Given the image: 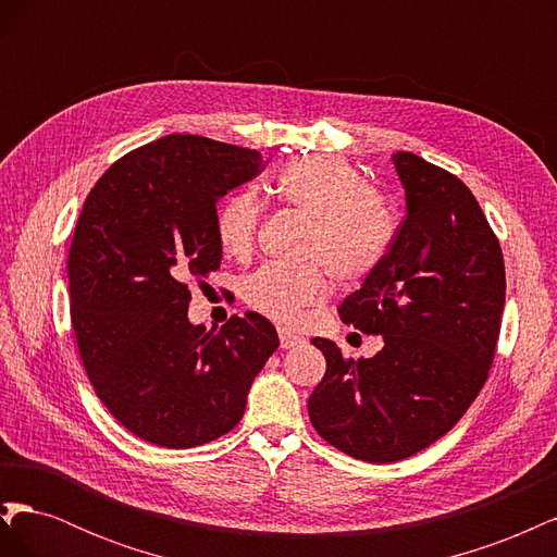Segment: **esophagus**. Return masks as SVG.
Instances as JSON below:
<instances>
[{
  "instance_id": "esophagus-1",
  "label": "esophagus",
  "mask_w": 557,
  "mask_h": 557,
  "mask_svg": "<svg viewBox=\"0 0 557 557\" xmlns=\"http://www.w3.org/2000/svg\"><path fill=\"white\" fill-rule=\"evenodd\" d=\"M278 339H281V348H295L299 344H305L299 334H293L288 330H278Z\"/></svg>"
}]
</instances>
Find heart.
Listing matches in <instances>:
<instances>
[{
  "mask_svg": "<svg viewBox=\"0 0 557 557\" xmlns=\"http://www.w3.org/2000/svg\"><path fill=\"white\" fill-rule=\"evenodd\" d=\"M274 195L311 215L299 264L267 262L248 274L242 295L250 309L281 325H295L307 309L330 295V274L360 283L385 260L395 237V215L387 199L369 188L364 176L336 156L290 160L272 181ZM262 205L252 193H234L218 211V244L232 258H248L256 246Z\"/></svg>",
  "mask_w": 557,
  "mask_h": 557,
  "instance_id": "b5f03b06",
  "label": "heart"
}]
</instances>
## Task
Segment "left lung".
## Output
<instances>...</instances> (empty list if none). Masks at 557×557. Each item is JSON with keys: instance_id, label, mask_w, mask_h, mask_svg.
Instances as JSON below:
<instances>
[{"instance_id": "left-lung-1", "label": "left lung", "mask_w": 557, "mask_h": 557, "mask_svg": "<svg viewBox=\"0 0 557 557\" xmlns=\"http://www.w3.org/2000/svg\"><path fill=\"white\" fill-rule=\"evenodd\" d=\"M407 215L385 260L339 307L344 323L381 334L374 358L348 360L330 339L309 418L327 444L364 462L411 458L476 399L495 358L504 258L476 197L442 166L393 156Z\"/></svg>"}]
</instances>
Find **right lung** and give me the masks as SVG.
Listing matches in <instances>:
<instances>
[{"label":"right lung","instance_id":"1","mask_svg":"<svg viewBox=\"0 0 557 557\" xmlns=\"http://www.w3.org/2000/svg\"><path fill=\"white\" fill-rule=\"evenodd\" d=\"M264 166L258 150L170 134L113 162L90 190L66 260L83 367L111 416L162 448L239 423L278 348L256 311L221 330L188 320L193 278L221 267L215 205Z\"/></svg>","mask_w":557,"mask_h":557}]
</instances>
